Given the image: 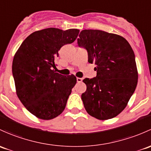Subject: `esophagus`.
Segmentation results:
<instances>
[{
    "label": "esophagus",
    "mask_w": 151,
    "mask_h": 151,
    "mask_svg": "<svg viewBox=\"0 0 151 151\" xmlns=\"http://www.w3.org/2000/svg\"><path fill=\"white\" fill-rule=\"evenodd\" d=\"M77 82H78V83H80V82H82V79L80 78V77H77Z\"/></svg>",
    "instance_id": "obj_1"
}]
</instances>
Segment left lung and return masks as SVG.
<instances>
[{"instance_id":"obj_1","label":"left lung","mask_w":151,"mask_h":151,"mask_svg":"<svg viewBox=\"0 0 151 151\" xmlns=\"http://www.w3.org/2000/svg\"><path fill=\"white\" fill-rule=\"evenodd\" d=\"M79 37L78 46L86 49L88 62L95 63L97 72L94 78L83 80L85 110L100 120L114 118L125 109L137 87L134 51L125 38L102 30L84 29Z\"/></svg>"}]
</instances>
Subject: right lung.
<instances>
[{
    "instance_id": "1",
    "label": "right lung",
    "mask_w": 151,
    "mask_h": 151,
    "mask_svg": "<svg viewBox=\"0 0 151 151\" xmlns=\"http://www.w3.org/2000/svg\"><path fill=\"white\" fill-rule=\"evenodd\" d=\"M80 30L47 28L29 35L14 57L12 73L18 98L37 118L49 120L60 115L77 82L74 75L55 72L58 50L72 43Z\"/></svg>"
}]
</instances>
